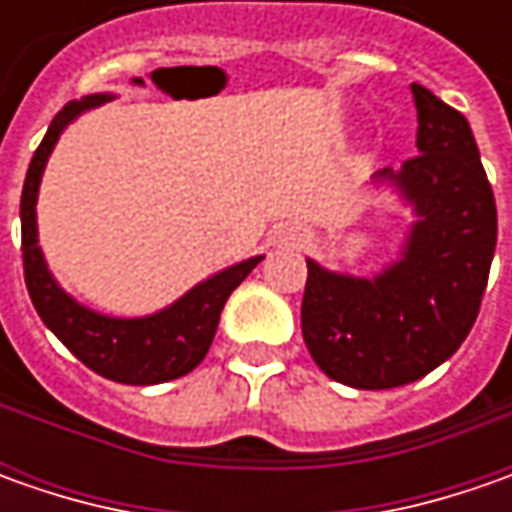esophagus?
<instances>
[{"mask_svg":"<svg viewBox=\"0 0 512 512\" xmlns=\"http://www.w3.org/2000/svg\"><path fill=\"white\" fill-rule=\"evenodd\" d=\"M287 242H293V245H305L307 242V230H302V227H290L285 233Z\"/></svg>","mask_w":512,"mask_h":512,"instance_id":"obj_1","label":"esophagus"}]
</instances>
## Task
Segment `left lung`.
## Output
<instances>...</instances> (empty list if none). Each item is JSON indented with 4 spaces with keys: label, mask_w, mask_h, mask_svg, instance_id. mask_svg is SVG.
<instances>
[{
    "label": "left lung",
    "mask_w": 512,
    "mask_h": 512,
    "mask_svg": "<svg viewBox=\"0 0 512 512\" xmlns=\"http://www.w3.org/2000/svg\"><path fill=\"white\" fill-rule=\"evenodd\" d=\"M410 90L419 156L376 173L416 213L399 262L364 279L307 259V350L333 382L359 390L416 382L462 347L496 250V199L473 130L427 88Z\"/></svg>",
    "instance_id": "1"
}]
</instances>
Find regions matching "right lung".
<instances>
[{
  "label": "right lung",
  "mask_w": 512,
  "mask_h": 512,
  "mask_svg": "<svg viewBox=\"0 0 512 512\" xmlns=\"http://www.w3.org/2000/svg\"><path fill=\"white\" fill-rule=\"evenodd\" d=\"M113 99L110 93H93L79 102H68L50 122L42 145L30 159L25 187H22V262H25V285L30 302L42 322L56 333V339L68 347L82 364L110 382L122 384H162L190 373L202 362L216 336L219 316L227 296L245 282V276L265 256H253L239 265L225 267L196 287H190L173 305L136 319H116L79 305L70 293L56 285L50 276L48 262L39 247L36 233V196L39 182L48 165L50 150L56 148L62 130L70 122Z\"/></svg>",
  "instance_id": "1"
}]
</instances>
